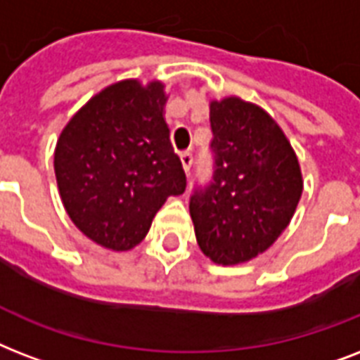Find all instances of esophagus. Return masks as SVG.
<instances>
[{"label": "esophagus", "mask_w": 360, "mask_h": 360, "mask_svg": "<svg viewBox=\"0 0 360 360\" xmlns=\"http://www.w3.org/2000/svg\"><path fill=\"white\" fill-rule=\"evenodd\" d=\"M180 161H182L184 171L189 172L191 171V165H193V154H191V152H182V154H180Z\"/></svg>", "instance_id": "1"}]
</instances>
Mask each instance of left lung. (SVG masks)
Here are the masks:
<instances>
[{
  "label": "left lung",
  "mask_w": 360,
  "mask_h": 360,
  "mask_svg": "<svg viewBox=\"0 0 360 360\" xmlns=\"http://www.w3.org/2000/svg\"><path fill=\"white\" fill-rule=\"evenodd\" d=\"M214 176L189 199L206 257L238 264L269 250L293 218L302 174L295 150L261 107L225 97L210 103Z\"/></svg>",
  "instance_id": "obj_1"
}]
</instances>
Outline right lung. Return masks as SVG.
I'll use <instances>...</instances> for the list:
<instances>
[{"instance_id":"1","label":"right lung","mask_w":360,"mask_h":360,"mask_svg":"<svg viewBox=\"0 0 360 360\" xmlns=\"http://www.w3.org/2000/svg\"><path fill=\"white\" fill-rule=\"evenodd\" d=\"M163 88L158 80L107 86L69 120L56 144V182L69 218L114 252L142 242L167 197L186 191L163 118Z\"/></svg>"}]
</instances>
